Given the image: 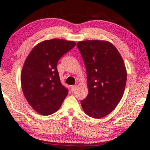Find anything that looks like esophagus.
<instances>
[{"label":"esophagus","mask_w":150,"mask_h":150,"mask_svg":"<svg viewBox=\"0 0 150 150\" xmlns=\"http://www.w3.org/2000/svg\"><path fill=\"white\" fill-rule=\"evenodd\" d=\"M77 87V85H73L71 87V91L73 92V91H74L76 89V88Z\"/></svg>","instance_id":"obj_1"}]
</instances>
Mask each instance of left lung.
I'll return each instance as SVG.
<instances>
[{"label": "left lung", "instance_id": "left-lung-1", "mask_svg": "<svg viewBox=\"0 0 150 150\" xmlns=\"http://www.w3.org/2000/svg\"><path fill=\"white\" fill-rule=\"evenodd\" d=\"M77 46L87 70L88 89L81 106L91 117L103 118L116 107L123 96L127 78L124 61L108 42L87 40L79 42Z\"/></svg>", "mask_w": 150, "mask_h": 150}]
</instances>
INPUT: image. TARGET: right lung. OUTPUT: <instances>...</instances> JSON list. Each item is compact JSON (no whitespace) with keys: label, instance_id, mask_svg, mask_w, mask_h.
Here are the masks:
<instances>
[{"label":"right lung","instance_id":"right-lung-1","mask_svg":"<svg viewBox=\"0 0 150 150\" xmlns=\"http://www.w3.org/2000/svg\"><path fill=\"white\" fill-rule=\"evenodd\" d=\"M75 46L74 42L53 39L33 48L22 70L21 85L25 98L37 112L47 116L56 112L68 95L60 81L57 65Z\"/></svg>","mask_w":150,"mask_h":150}]
</instances>
